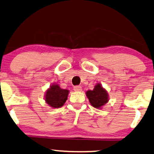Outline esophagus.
I'll list each match as a JSON object with an SVG mask.
<instances>
[{
  "label": "esophagus",
  "mask_w": 154,
  "mask_h": 154,
  "mask_svg": "<svg viewBox=\"0 0 154 154\" xmlns=\"http://www.w3.org/2000/svg\"><path fill=\"white\" fill-rule=\"evenodd\" d=\"M82 90V88L81 86H75L74 87V91H81Z\"/></svg>",
  "instance_id": "esophagus-1"
}]
</instances>
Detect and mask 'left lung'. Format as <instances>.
<instances>
[{
	"label": "left lung",
	"mask_w": 154,
	"mask_h": 154,
	"mask_svg": "<svg viewBox=\"0 0 154 154\" xmlns=\"http://www.w3.org/2000/svg\"><path fill=\"white\" fill-rule=\"evenodd\" d=\"M86 95L91 106L98 109H102L109 100L107 91L100 83L97 84L92 90L87 91Z\"/></svg>",
	"instance_id": "8db88e82"
}]
</instances>
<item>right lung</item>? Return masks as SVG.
Here are the masks:
<instances>
[{
    "mask_svg": "<svg viewBox=\"0 0 154 154\" xmlns=\"http://www.w3.org/2000/svg\"><path fill=\"white\" fill-rule=\"evenodd\" d=\"M69 91L62 89L58 84H52L47 89L45 94V100L50 107L60 108L67 100Z\"/></svg>",
    "mask_w": 154,
    "mask_h": 154,
    "instance_id": "obj_1",
    "label": "right lung"
}]
</instances>
